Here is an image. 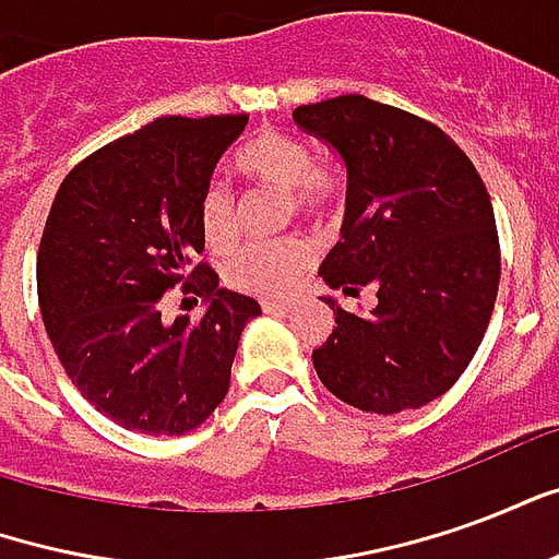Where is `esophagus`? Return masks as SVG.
I'll return each instance as SVG.
<instances>
[{
	"label": "esophagus",
	"instance_id": "34e87169",
	"mask_svg": "<svg viewBox=\"0 0 559 559\" xmlns=\"http://www.w3.org/2000/svg\"><path fill=\"white\" fill-rule=\"evenodd\" d=\"M263 311H266V314H287V311H293V302H278V299H263Z\"/></svg>",
	"mask_w": 559,
	"mask_h": 559
}]
</instances>
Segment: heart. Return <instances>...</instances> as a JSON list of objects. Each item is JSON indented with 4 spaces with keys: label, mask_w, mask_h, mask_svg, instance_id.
I'll list each match as a JSON object with an SVG mask.
<instances>
[{
    "label": "heart",
    "mask_w": 559,
    "mask_h": 559,
    "mask_svg": "<svg viewBox=\"0 0 559 559\" xmlns=\"http://www.w3.org/2000/svg\"><path fill=\"white\" fill-rule=\"evenodd\" d=\"M236 167L266 185L278 194L293 200V209L320 218L335 206L338 179L332 173L314 167V155L302 140L290 138L284 131H263L239 152ZM200 227L209 245H227L236 230L233 194L227 185L212 182L200 197ZM314 248L305 236H284L269 242H245L233 248L224 260V278L236 290L260 293V296H281L296 284L305 266L311 263Z\"/></svg>",
    "instance_id": "1"
}]
</instances>
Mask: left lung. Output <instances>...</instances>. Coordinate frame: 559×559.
Listing matches in <instances>:
<instances>
[{
  "mask_svg": "<svg viewBox=\"0 0 559 559\" xmlns=\"http://www.w3.org/2000/svg\"><path fill=\"white\" fill-rule=\"evenodd\" d=\"M305 134L347 170L341 239L320 266L332 290L377 305L341 308L314 359L320 383L350 407L392 416L455 386L479 350L500 284L491 197L440 128L362 95L305 104Z\"/></svg>",
  "mask_w": 559,
  "mask_h": 559,
  "instance_id": "1",
  "label": "left lung"
}]
</instances>
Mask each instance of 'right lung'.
I'll return each instance as SVG.
<instances>
[{
  "instance_id": "right-lung-1",
  "label": "right lung",
  "mask_w": 559,
  "mask_h": 559,
  "mask_svg": "<svg viewBox=\"0 0 559 559\" xmlns=\"http://www.w3.org/2000/svg\"><path fill=\"white\" fill-rule=\"evenodd\" d=\"M248 116H164L80 160L59 188L38 248V305L80 395L140 433H188L227 389L251 296L191 263L203 245L200 197ZM182 283L207 299L200 321L159 317Z\"/></svg>"
}]
</instances>
